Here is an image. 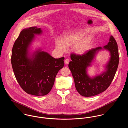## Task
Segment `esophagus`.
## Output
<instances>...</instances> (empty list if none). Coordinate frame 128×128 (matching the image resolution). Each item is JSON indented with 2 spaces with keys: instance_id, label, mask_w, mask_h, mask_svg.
<instances>
[{
  "instance_id": "esophagus-1",
  "label": "esophagus",
  "mask_w": 128,
  "mask_h": 128,
  "mask_svg": "<svg viewBox=\"0 0 128 128\" xmlns=\"http://www.w3.org/2000/svg\"><path fill=\"white\" fill-rule=\"evenodd\" d=\"M69 62H70V59H68V58H66L64 60V62L66 64H68Z\"/></svg>"
}]
</instances>
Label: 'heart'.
Returning a JSON list of instances; mask_svg holds the SVG:
<instances>
[{"label":"heart","mask_w":128,"mask_h":128,"mask_svg":"<svg viewBox=\"0 0 128 128\" xmlns=\"http://www.w3.org/2000/svg\"><path fill=\"white\" fill-rule=\"evenodd\" d=\"M85 35V32H72L64 35L62 38V42L58 41L56 43V47L62 50L65 51L66 47H73L74 51L77 54H82L88 49L90 41L85 39L80 41Z\"/></svg>","instance_id":"b5f03b06"}]
</instances>
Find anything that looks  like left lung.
<instances>
[{"instance_id":"left-lung-1","label":"left lung","mask_w":128,"mask_h":128,"mask_svg":"<svg viewBox=\"0 0 128 128\" xmlns=\"http://www.w3.org/2000/svg\"><path fill=\"white\" fill-rule=\"evenodd\" d=\"M104 48L108 50L111 57L106 66V72L100 75L90 78L86 72V68L90 65L95 54L102 49L100 47L92 49L82 55L72 53L68 67L74 80L76 90L82 96L88 97L97 95L106 91L112 81L118 68L119 57L118 45L112 36L108 45Z\"/></svg>"}]
</instances>
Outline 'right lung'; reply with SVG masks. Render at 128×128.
<instances>
[{
    "mask_svg": "<svg viewBox=\"0 0 128 128\" xmlns=\"http://www.w3.org/2000/svg\"><path fill=\"white\" fill-rule=\"evenodd\" d=\"M41 28L24 29L12 48L11 64L15 76L22 89L26 93L43 96L51 90L58 72L64 66V57L55 58L44 52L37 51L28 57L29 45L34 34L41 33Z\"/></svg>",
    "mask_w": 128,
    "mask_h": 128,
    "instance_id": "obj_1",
    "label": "right lung"
}]
</instances>
